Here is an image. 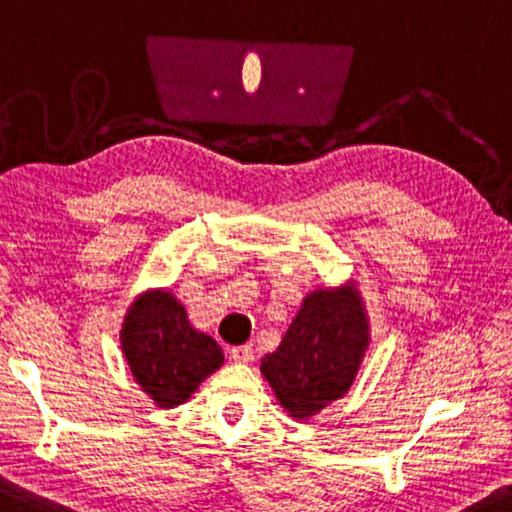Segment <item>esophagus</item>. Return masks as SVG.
<instances>
[{"instance_id": "34e87169", "label": "esophagus", "mask_w": 512, "mask_h": 512, "mask_svg": "<svg viewBox=\"0 0 512 512\" xmlns=\"http://www.w3.org/2000/svg\"><path fill=\"white\" fill-rule=\"evenodd\" d=\"M231 358L236 360V363H252V346L250 344H241V346H234L231 349Z\"/></svg>"}]
</instances>
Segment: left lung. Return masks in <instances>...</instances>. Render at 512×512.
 <instances>
[{"label": "left lung", "mask_w": 512, "mask_h": 512, "mask_svg": "<svg viewBox=\"0 0 512 512\" xmlns=\"http://www.w3.org/2000/svg\"><path fill=\"white\" fill-rule=\"evenodd\" d=\"M367 344L370 325L358 290H316L281 346L262 358V374L290 417L309 419L349 391Z\"/></svg>", "instance_id": "obj_1"}]
</instances>
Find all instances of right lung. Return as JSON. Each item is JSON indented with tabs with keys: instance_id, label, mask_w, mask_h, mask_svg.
<instances>
[{
	"instance_id": "1",
	"label": "right lung",
	"mask_w": 512,
	"mask_h": 512,
	"mask_svg": "<svg viewBox=\"0 0 512 512\" xmlns=\"http://www.w3.org/2000/svg\"><path fill=\"white\" fill-rule=\"evenodd\" d=\"M121 349L142 391L166 410L185 403L224 363L220 344L194 330L185 306L166 290L135 299L121 330Z\"/></svg>"
}]
</instances>
